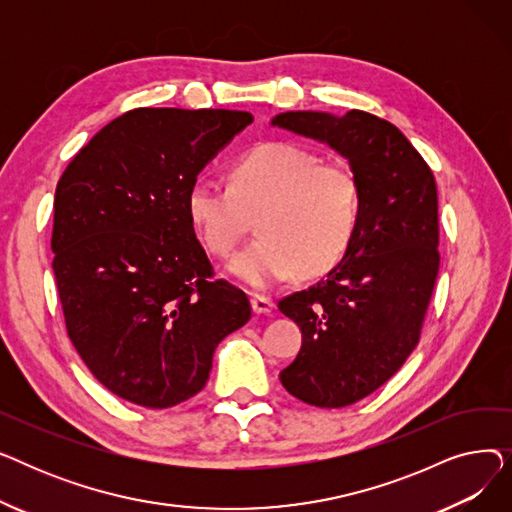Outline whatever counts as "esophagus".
Returning a JSON list of instances; mask_svg holds the SVG:
<instances>
[{"label": "esophagus", "mask_w": 512, "mask_h": 512, "mask_svg": "<svg viewBox=\"0 0 512 512\" xmlns=\"http://www.w3.org/2000/svg\"><path fill=\"white\" fill-rule=\"evenodd\" d=\"M251 307L259 315H270L274 311V301L270 297H263V294H253Z\"/></svg>", "instance_id": "1"}]
</instances>
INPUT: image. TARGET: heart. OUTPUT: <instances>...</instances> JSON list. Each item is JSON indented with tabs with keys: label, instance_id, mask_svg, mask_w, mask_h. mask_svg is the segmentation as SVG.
<instances>
[{
	"label": "heart",
	"instance_id": "heart-1",
	"mask_svg": "<svg viewBox=\"0 0 512 512\" xmlns=\"http://www.w3.org/2000/svg\"><path fill=\"white\" fill-rule=\"evenodd\" d=\"M188 218L209 253L230 257L259 215V240L228 270L245 284L267 288L294 272H330L351 247L361 188L355 172L294 143H263L230 170V186L197 180L188 188Z\"/></svg>",
	"mask_w": 512,
	"mask_h": 512
}]
</instances>
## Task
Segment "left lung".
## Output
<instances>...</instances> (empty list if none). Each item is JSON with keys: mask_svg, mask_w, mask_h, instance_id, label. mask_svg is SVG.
Returning a JSON list of instances; mask_svg holds the SVG:
<instances>
[{"mask_svg": "<svg viewBox=\"0 0 512 512\" xmlns=\"http://www.w3.org/2000/svg\"><path fill=\"white\" fill-rule=\"evenodd\" d=\"M272 124L328 143L359 180L346 255L278 303L303 332L282 386L313 407H348L386 384L419 342L440 267L436 180L405 134L373 114L286 112Z\"/></svg>", "mask_w": 512, "mask_h": 512, "instance_id": "1", "label": "left lung"}]
</instances>
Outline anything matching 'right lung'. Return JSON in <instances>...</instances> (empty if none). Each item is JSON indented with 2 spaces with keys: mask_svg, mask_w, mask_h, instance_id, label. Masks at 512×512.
Returning <instances> with one entry per match:
<instances>
[{
  "mask_svg": "<svg viewBox=\"0 0 512 512\" xmlns=\"http://www.w3.org/2000/svg\"><path fill=\"white\" fill-rule=\"evenodd\" d=\"M249 112L139 107L103 126L53 201V274L76 353L116 396L147 409L188 400L247 294L218 280L188 218V188Z\"/></svg>",
  "mask_w": 512,
  "mask_h": 512,
  "instance_id": "1",
  "label": "right lung"
}]
</instances>
